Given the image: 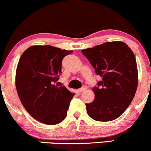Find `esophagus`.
<instances>
[{
    "instance_id": "1",
    "label": "esophagus",
    "mask_w": 151,
    "mask_h": 151,
    "mask_svg": "<svg viewBox=\"0 0 151 151\" xmlns=\"http://www.w3.org/2000/svg\"><path fill=\"white\" fill-rule=\"evenodd\" d=\"M86 89H87V88H86V86H83V87H81V89H78L77 91H78V92H79V93H81V92H83V91H85V90H86Z\"/></svg>"
}]
</instances>
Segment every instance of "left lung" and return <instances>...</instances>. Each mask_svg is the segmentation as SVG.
<instances>
[{
  "instance_id": "left-lung-1",
  "label": "left lung",
  "mask_w": 151,
  "mask_h": 151,
  "mask_svg": "<svg viewBox=\"0 0 151 151\" xmlns=\"http://www.w3.org/2000/svg\"><path fill=\"white\" fill-rule=\"evenodd\" d=\"M101 77L92 90L93 101L86 104L93 120L110 121L119 118L132 101L138 86V68L133 51L121 41L105 42L81 50Z\"/></svg>"
}]
</instances>
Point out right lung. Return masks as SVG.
<instances>
[{
    "mask_svg": "<svg viewBox=\"0 0 151 151\" xmlns=\"http://www.w3.org/2000/svg\"><path fill=\"white\" fill-rule=\"evenodd\" d=\"M72 52L50 45H32L19 60L15 72L17 92L26 111L40 122L55 125L67 116L74 93L59 86L57 81L62 59Z\"/></svg>",
    "mask_w": 151,
    "mask_h": 151,
    "instance_id": "obj_1",
    "label": "right lung"
}]
</instances>
